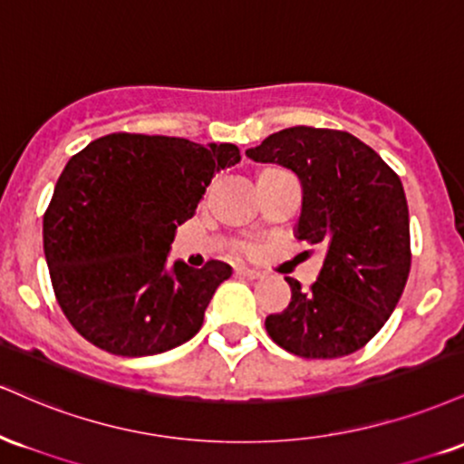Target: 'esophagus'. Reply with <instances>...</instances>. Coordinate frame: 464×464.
<instances>
[{"instance_id": "obj_1", "label": "esophagus", "mask_w": 464, "mask_h": 464, "mask_svg": "<svg viewBox=\"0 0 464 464\" xmlns=\"http://www.w3.org/2000/svg\"><path fill=\"white\" fill-rule=\"evenodd\" d=\"M237 276L247 277V280H258V277H263V274H260L258 269H249V266H245V265L237 266Z\"/></svg>"}]
</instances>
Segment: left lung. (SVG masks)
<instances>
[{"mask_svg": "<svg viewBox=\"0 0 464 464\" xmlns=\"http://www.w3.org/2000/svg\"><path fill=\"white\" fill-rule=\"evenodd\" d=\"M291 169L302 182L297 241L324 245L317 282L293 277L291 302L265 328L302 358H341L378 334L411 274V219L401 179L369 145L328 128L280 130L245 151Z\"/></svg>", "mask_w": 464, "mask_h": 464, "instance_id": "8db88e82", "label": "left lung"}]
</instances>
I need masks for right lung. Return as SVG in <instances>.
I'll use <instances>...</instances> for the list:
<instances>
[{"label":"right lung","instance_id":"1","mask_svg":"<svg viewBox=\"0 0 464 464\" xmlns=\"http://www.w3.org/2000/svg\"><path fill=\"white\" fill-rule=\"evenodd\" d=\"M237 162L232 143L128 132L71 156L43 217V249L78 334L117 356H154L198 334L232 266H169V249L215 173Z\"/></svg>","mask_w":464,"mask_h":464}]
</instances>
